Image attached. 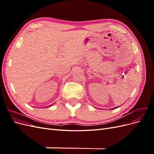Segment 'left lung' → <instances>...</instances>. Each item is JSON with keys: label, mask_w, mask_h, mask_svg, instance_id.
<instances>
[{"label": "left lung", "mask_w": 154, "mask_h": 154, "mask_svg": "<svg viewBox=\"0 0 154 154\" xmlns=\"http://www.w3.org/2000/svg\"><path fill=\"white\" fill-rule=\"evenodd\" d=\"M116 108H118V107H117V106H116V107H114V108H112V109H116Z\"/></svg>", "instance_id": "obj_1"}]
</instances>
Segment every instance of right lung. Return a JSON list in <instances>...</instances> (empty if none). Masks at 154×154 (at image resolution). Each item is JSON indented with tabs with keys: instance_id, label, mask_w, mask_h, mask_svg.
I'll use <instances>...</instances> for the list:
<instances>
[{
	"instance_id": "add662e5",
	"label": "right lung",
	"mask_w": 154,
	"mask_h": 154,
	"mask_svg": "<svg viewBox=\"0 0 154 154\" xmlns=\"http://www.w3.org/2000/svg\"><path fill=\"white\" fill-rule=\"evenodd\" d=\"M51 105H49V106H51ZM47 107H48V106H47Z\"/></svg>"
}]
</instances>
